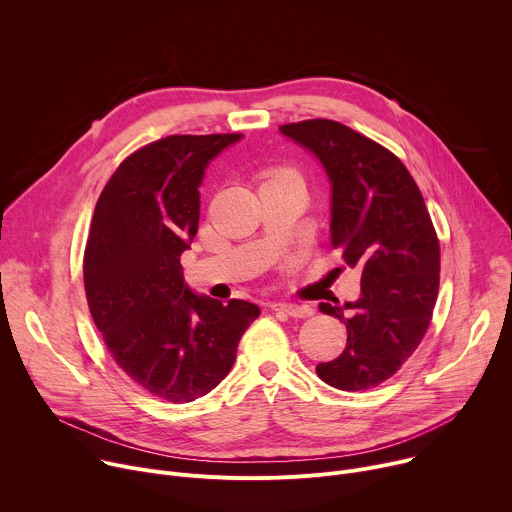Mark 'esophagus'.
<instances>
[{
    "label": "esophagus",
    "mask_w": 512,
    "mask_h": 512,
    "mask_svg": "<svg viewBox=\"0 0 512 512\" xmlns=\"http://www.w3.org/2000/svg\"><path fill=\"white\" fill-rule=\"evenodd\" d=\"M272 311H280L289 317H297V319H305L313 315V309L309 305H295V303H272L270 305Z\"/></svg>",
    "instance_id": "obj_1"
}]
</instances>
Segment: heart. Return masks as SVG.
Listing matches in <instances>:
<instances>
[{"mask_svg": "<svg viewBox=\"0 0 512 512\" xmlns=\"http://www.w3.org/2000/svg\"><path fill=\"white\" fill-rule=\"evenodd\" d=\"M282 177H293V179H299L293 170H276V173L272 175V179H282Z\"/></svg>", "mask_w": 512, "mask_h": 512, "instance_id": "heart-1", "label": "heart"}]
</instances>
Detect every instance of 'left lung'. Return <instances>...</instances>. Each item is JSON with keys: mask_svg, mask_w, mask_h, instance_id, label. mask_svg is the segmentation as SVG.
Returning <instances> with one entry per match:
<instances>
[{"mask_svg": "<svg viewBox=\"0 0 512 512\" xmlns=\"http://www.w3.org/2000/svg\"><path fill=\"white\" fill-rule=\"evenodd\" d=\"M309 150L331 185V246L360 268L362 293L319 309L344 321L348 344L317 376L339 390L388 380L417 350L439 291V242L423 195L392 152L331 120L278 128Z\"/></svg>", "mask_w": 512, "mask_h": 512, "instance_id": "obj_1", "label": "left lung"}]
</instances>
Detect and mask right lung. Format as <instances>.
Masks as SVG:
<instances>
[{"label": "right lung", "mask_w": 512, "mask_h": 512, "mask_svg": "<svg viewBox=\"0 0 512 512\" xmlns=\"http://www.w3.org/2000/svg\"><path fill=\"white\" fill-rule=\"evenodd\" d=\"M242 134L168 136L128 156L99 195L83 276L91 317L118 366L168 403H191L232 370L258 305L197 295L181 254L199 227L209 162Z\"/></svg>", "instance_id": "right-lung-1"}]
</instances>
